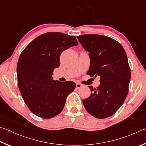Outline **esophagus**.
<instances>
[{"label":"esophagus","instance_id":"34e87169","mask_svg":"<svg viewBox=\"0 0 146 146\" xmlns=\"http://www.w3.org/2000/svg\"><path fill=\"white\" fill-rule=\"evenodd\" d=\"M82 85L81 84H80V83H76V89L81 88H82Z\"/></svg>","mask_w":146,"mask_h":146}]
</instances>
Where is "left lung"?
<instances>
[{
	"mask_svg": "<svg viewBox=\"0 0 146 146\" xmlns=\"http://www.w3.org/2000/svg\"><path fill=\"white\" fill-rule=\"evenodd\" d=\"M77 38L90 58L87 74L100 76L99 86H89L91 95L82 100L83 104L94 117L108 118L121 107L129 91L131 70L126 53L119 42L108 36L89 34Z\"/></svg>",
	"mask_w": 146,
	"mask_h": 146,
	"instance_id": "left-lung-1",
	"label": "left lung"
}]
</instances>
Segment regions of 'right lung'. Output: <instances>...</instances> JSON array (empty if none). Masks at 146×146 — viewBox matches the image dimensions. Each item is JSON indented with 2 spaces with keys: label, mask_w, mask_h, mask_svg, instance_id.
<instances>
[{
  "label": "right lung",
  "mask_w": 146,
  "mask_h": 146,
  "mask_svg": "<svg viewBox=\"0 0 146 146\" xmlns=\"http://www.w3.org/2000/svg\"><path fill=\"white\" fill-rule=\"evenodd\" d=\"M77 45L75 36L48 32L32 40L21 54L17 67L19 88L26 104L35 115L51 118L62 111L76 84L54 80L53 70L60 66L61 53Z\"/></svg>",
  "instance_id": "obj_1"
}]
</instances>
